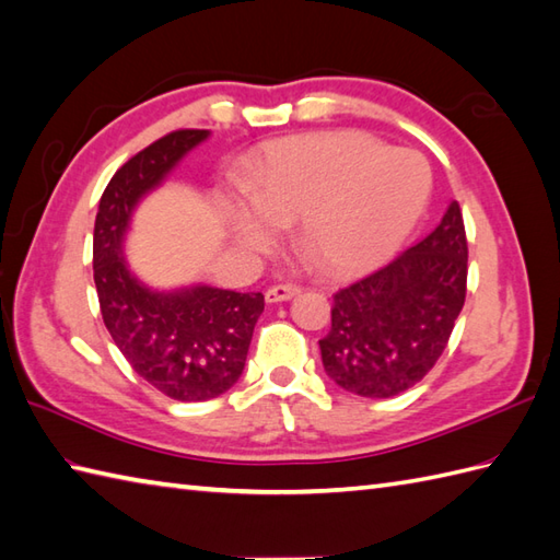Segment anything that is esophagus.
<instances>
[{"mask_svg":"<svg viewBox=\"0 0 560 560\" xmlns=\"http://www.w3.org/2000/svg\"><path fill=\"white\" fill-rule=\"evenodd\" d=\"M299 293H301V287H295V283H273V287L267 289L265 299L267 303H283V301L295 299Z\"/></svg>","mask_w":560,"mask_h":560,"instance_id":"34e87169","label":"esophagus"}]
</instances>
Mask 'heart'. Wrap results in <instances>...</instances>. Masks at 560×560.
Here are the masks:
<instances>
[{
  "label": "heart",
  "instance_id": "b5f03b06",
  "mask_svg": "<svg viewBox=\"0 0 560 560\" xmlns=\"http://www.w3.org/2000/svg\"><path fill=\"white\" fill-rule=\"evenodd\" d=\"M431 171L419 153L392 151L363 132L295 137L273 144L255 197L237 201L243 243L269 249L279 223H299V241L319 267L351 273L377 265L419 221Z\"/></svg>",
  "mask_w": 560,
  "mask_h": 560
}]
</instances>
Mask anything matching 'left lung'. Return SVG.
Returning a JSON list of instances; mask_svg holds the SVG:
<instances>
[{
  "instance_id": "obj_1",
  "label": "left lung",
  "mask_w": 560,
  "mask_h": 560,
  "mask_svg": "<svg viewBox=\"0 0 560 560\" xmlns=\"http://www.w3.org/2000/svg\"><path fill=\"white\" fill-rule=\"evenodd\" d=\"M467 233L457 201L421 243L335 293L323 365L353 395L389 399L431 373L467 299Z\"/></svg>"
}]
</instances>
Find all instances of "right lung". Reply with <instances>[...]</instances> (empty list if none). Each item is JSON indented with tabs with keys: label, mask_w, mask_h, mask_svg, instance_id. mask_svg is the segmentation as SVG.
Returning <instances> with one entry per match:
<instances>
[{
	"label": "right lung",
	"mask_w": 560,
	"mask_h": 560,
	"mask_svg": "<svg viewBox=\"0 0 560 560\" xmlns=\"http://www.w3.org/2000/svg\"><path fill=\"white\" fill-rule=\"evenodd\" d=\"M207 137V129H175L122 163L105 187L93 229L103 323L135 373L177 401H207L237 383L265 311L261 293L149 291L125 265L122 235L135 205Z\"/></svg>",
	"instance_id": "1"
}]
</instances>
